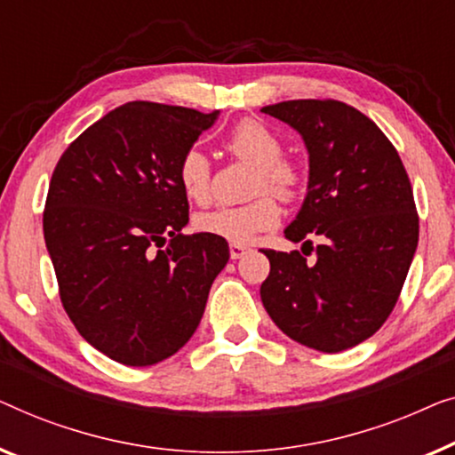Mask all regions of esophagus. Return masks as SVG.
I'll use <instances>...</instances> for the list:
<instances>
[{"label": "esophagus", "mask_w": 455, "mask_h": 455, "mask_svg": "<svg viewBox=\"0 0 455 455\" xmlns=\"http://www.w3.org/2000/svg\"><path fill=\"white\" fill-rule=\"evenodd\" d=\"M228 251H230V258L239 259V258H243V255L249 251V247L247 245H241V243H230Z\"/></svg>", "instance_id": "34e87169"}]
</instances>
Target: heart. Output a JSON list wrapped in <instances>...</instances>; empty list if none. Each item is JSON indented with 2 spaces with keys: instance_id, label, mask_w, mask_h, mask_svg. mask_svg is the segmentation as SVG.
I'll list each match as a JSON object with an SVG mask.
<instances>
[{
  "instance_id": "b5f03b06",
  "label": "heart",
  "mask_w": 455,
  "mask_h": 455,
  "mask_svg": "<svg viewBox=\"0 0 455 455\" xmlns=\"http://www.w3.org/2000/svg\"><path fill=\"white\" fill-rule=\"evenodd\" d=\"M227 150L258 166L253 179V196L258 197L241 206L197 214L196 227L200 233L243 245L253 241L255 235L278 227L283 210L276 197L265 191L272 190L283 200H292L300 188V171L283 158L284 148L276 133L255 119H243L233 127L227 138ZM177 181L185 197L197 206H206L212 200V164L200 148L185 150L179 158Z\"/></svg>"
}]
</instances>
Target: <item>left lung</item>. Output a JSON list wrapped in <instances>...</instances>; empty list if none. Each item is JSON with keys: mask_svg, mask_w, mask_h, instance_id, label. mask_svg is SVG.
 I'll return each mask as SVG.
<instances>
[{"mask_svg": "<svg viewBox=\"0 0 455 455\" xmlns=\"http://www.w3.org/2000/svg\"><path fill=\"white\" fill-rule=\"evenodd\" d=\"M261 113L294 127L309 152L307 197L284 230L304 253L261 249L270 259L261 303L303 347L353 348L386 323L417 251L411 179L386 133L347 102L284 100ZM311 251L315 262L306 261Z\"/></svg>", "mask_w": 455, "mask_h": 455, "instance_id": "8db88e82", "label": "left lung"}]
</instances>
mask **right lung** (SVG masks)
Here are the masks:
<instances>
[{
    "instance_id": "1",
    "label": "right lung",
    "mask_w": 455,
    "mask_h": 455,
    "mask_svg": "<svg viewBox=\"0 0 455 455\" xmlns=\"http://www.w3.org/2000/svg\"><path fill=\"white\" fill-rule=\"evenodd\" d=\"M219 111L125 102L57 163L43 212L60 299L88 344L127 367L185 347L228 261V243L183 235L177 164Z\"/></svg>"
}]
</instances>
